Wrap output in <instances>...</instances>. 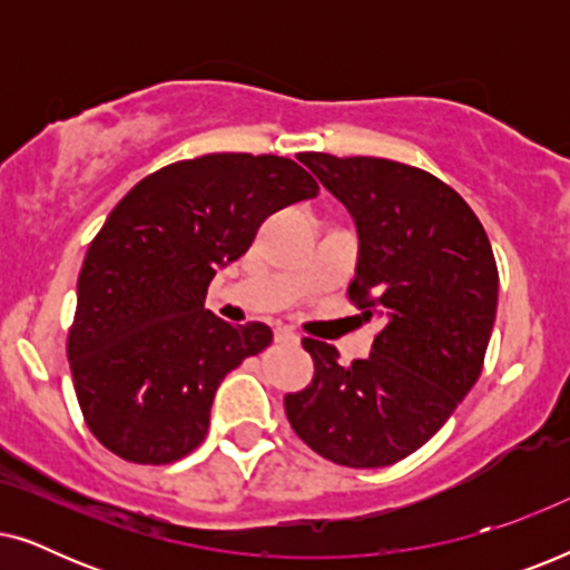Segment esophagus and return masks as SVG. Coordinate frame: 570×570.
I'll return each mask as SVG.
<instances>
[{"label":"esophagus","mask_w":570,"mask_h":570,"mask_svg":"<svg viewBox=\"0 0 570 570\" xmlns=\"http://www.w3.org/2000/svg\"><path fill=\"white\" fill-rule=\"evenodd\" d=\"M275 340L277 342H287V345H298V342H301L298 332L287 330V326H279V330H275Z\"/></svg>","instance_id":"34e87169"}]
</instances>
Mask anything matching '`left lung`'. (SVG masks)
I'll return each instance as SVG.
<instances>
[{
    "label": "left lung",
    "mask_w": 570,
    "mask_h": 570,
    "mask_svg": "<svg viewBox=\"0 0 570 570\" xmlns=\"http://www.w3.org/2000/svg\"><path fill=\"white\" fill-rule=\"evenodd\" d=\"M301 160L353 215L361 256L347 298L384 326L350 365L303 337L314 379L285 394V415L334 464H394L433 439L480 379L498 306L493 248L472 207L428 170L363 155Z\"/></svg>",
    "instance_id": "8db88e82"
}]
</instances>
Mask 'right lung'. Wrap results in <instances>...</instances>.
<instances>
[{
	"mask_svg": "<svg viewBox=\"0 0 570 570\" xmlns=\"http://www.w3.org/2000/svg\"><path fill=\"white\" fill-rule=\"evenodd\" d=\"M318 184L291 158L213 153L142 178L90 240L67 357L85 425L116 456L170 464L205 441L220 381L272 342L205 308L215 269Z\"/></svg>",
	"mask_w": 570,
	"mask_h": 570,
	"instance_id": "right-lung-1",
	"label": "right lung"
}]
</instances>
